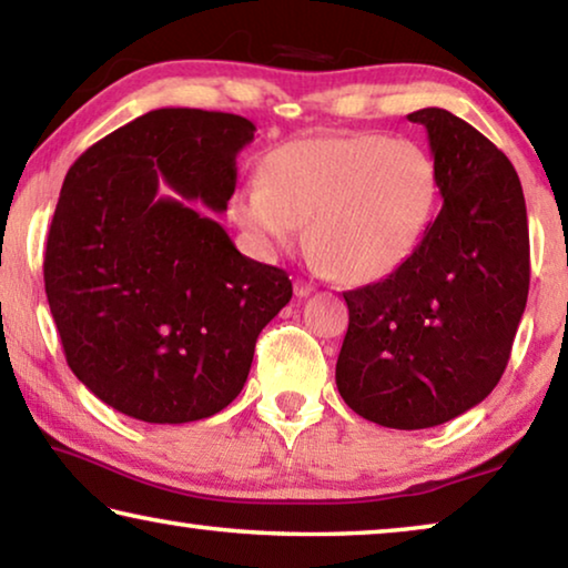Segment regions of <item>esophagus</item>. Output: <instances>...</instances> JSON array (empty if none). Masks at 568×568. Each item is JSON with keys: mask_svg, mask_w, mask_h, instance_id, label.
Listing matches in <instances>:
<instances>
[{"mask_svg": "<svg viewBox=\"0 0 568 568\" xmlns=\"http://www.w3.org/2000/svg\"><path fill=\"white\" fill-rule=\"evenodd\" d=\"M293 291H295V295H298V298H306V295H311L313 291H316V285L308 283V281H303V277H298V281L293 283Z\"/></svg>", "mask_w": 568, "mask_h": 568, "instance_id": "34e87169", "label": "esophagus"}]
</instances>
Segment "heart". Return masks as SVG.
Wrapping results in <instances>:
<instances>
[{
  "mask_svg": "<svg viewBox=\"0 0 568 568\" xmlns=\"http://www.w3.org/2000/svg\"><path fill=\"white\" fill-rule=\"evenodd\" d=\"M438 171L418 142L377 132L285 142L234 214L267 252L298 240L342 283H375L413 257L434 219Z\"/></svg>",
  "mask_w": 568,
  "mask_h": 568,
  "instance_id": "1",
  "label": "heart"
}]
</instances>
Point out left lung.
<instances>
[{"label":"left lung","instance_id":"8db88e82","mask_svg":"<svg viewBox=\"0 0 568 568\" xmlns=\"http://www.w3.org/2000/svg\"><path fill=\"white\" fill-rule=\"evenodd\" d=\"M426 126L444 206L385 281L346 291L349 328L336 359L344 403L385 428H434L500 383L530 285L520 178L485 134L438 106Z\"/></svg>","mask_w":568,"mask_h":568}]
</instances>
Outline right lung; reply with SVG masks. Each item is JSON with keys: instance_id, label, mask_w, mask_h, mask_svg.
Wrapping results in <instances>:
<instances>
[{"instance_id": "right-lung-1", "label": "right lung", "mask_w": 568, "mask_h": 568, "mask_svg": "<svg viewBox=\"0 0 568 568\" xmlns=\"http://www.w3.org/2000/svg\"><path fill=\"white\" fill-rule=\"evenodd\" d=\"M255 130L240 114L155 109L65 175L42 262L50 313L73 375L124 416L191 423L224 410L260 332L291 301L285 270L244 257L191 203L226 211ZM160 180L182 199L160 197Z\"/></svg>"}]
</instances>
